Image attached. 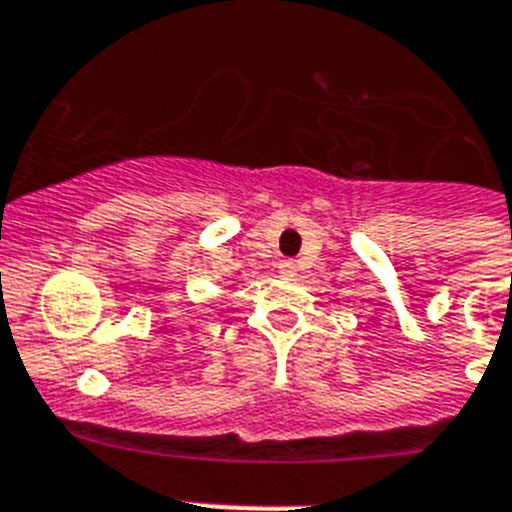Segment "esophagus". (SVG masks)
<instances>
[{"label":"esophagus","mask_w":512,"mask_h":512,"mask_svg":"<svg viewBox=\"0 0 512 512\" xmlns=\"http://www.w3.org/2000/svg\"><path fill=\"white\" fill-rule=\"evenodd\" d=\"M279 272H282V274H295V261H292V259L279 261Z\"/></svg>","instance_id":"obj_1"}]
</instances>
